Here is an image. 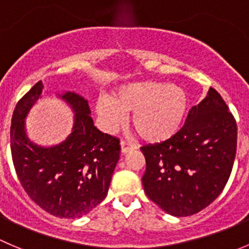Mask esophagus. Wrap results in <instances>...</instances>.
Here are the masks:
<instances>
[{"label":"esophagus","instance_id":"1","mask_svg":"<svg viewBox=\"0 0 249 249\" xmlns=\"http://www.w3.org/2000/svg\"><path fill=\"white\" fill-rule=\"evenodd\" d=\"M136 144L131 143V142H127V141H121V150H122V153H127V151L129 150H133V149H136Z\"/></svg>","mask_w":249,"mask_h":249}]
</instances>
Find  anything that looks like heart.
I'll return each mask as SVG.
<instances>
[{
  "label": "heart",
  "mask_w": 249,
  "mask_h": 249,
  "mask_svg": "<svg viewBox=\"0 0 249 249\" xmlns=\"http://www.w3.org/2000/svg\"><path fill=\"white\" fill-rule=\"evenodd\" d=\"M187 108L184 91L176 85L158 82H136L123 85L110 96V103L99 104V113L108 124L121 120V112L132 113V124L148 142L171 138L181 126Z\"/></svg>",
  "instance_id": "obj_1"
}]
</instances>
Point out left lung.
Returning <instances> with one entry per match:
<instances>
[{
	"label": "left lung",
	"instance_id": "left-lung-1",
	"mask_svg": "<svg viewBox=\"0 0 249 249\" xmlns=\"http://www.w3.org/2000/svg\"><path fill=\"white\" fill-rule=\"evenodd\" d=\"M237 148V124L214 88L187 115L171 138L142 146L144 191L174 216H189L212 204L226 186Z\"/></svg>",
	"mask_w": 249,
	"mask_h": 249
}]
</instances>
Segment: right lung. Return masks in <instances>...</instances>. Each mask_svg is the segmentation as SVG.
<instances>
[{
  "label": "right lung",
  "mask_w": 249,
  "mask_h": 249,
  "mask_svg": "<svg viewBox=\"0 0 249 249\" xmlns=\"http://www.w3.org/2000/svg\"><path fill=\"white\" fill-rule=\"evenodd\" d=\"M42 83L18 101L12 116L11 151L16 174L33 202L49 214L77 219L107 196L120 159V139L94 126L89 104L75 93L61 95L72 106L74 126L61 144L51 148L33 144L24 132V118L42 91Z\"/></svg>",
  "instance_id": "add662e5"
}]
</instances>
